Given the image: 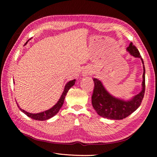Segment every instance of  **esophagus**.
<instances>
[{
    "instance_id": "1",
    "label": "esophagus",
    "mask_w": 157,
    "mask_h": 157,
    "mask_svg": "<svg viewBox=\"0 0 157 157\" xmlns=\"http://www.w3.org/2000/svg\"><path fill=\"white\" fill-rule=\"evenodd\" d=\"M89 73V72H88V71H84V72L83 73V74L84 75H87V74H88Z\"/></svg>"
}]
</instances>
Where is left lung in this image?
Masks as SVG:
<instances>
[{"label":"left lung","instance_id":"left-lung-1","mask_svg":"<svg viewBox=\"0 0 157 157\" xmlns=\"http://www.w3.org/2000/svg\"><path fill=\"white\" fill-rule=\"evenodd\" d=\"M127 51L135 58H140L143 63L144 74L142 90L138 94L130 100L125 101L124 99L113 96L107 91L100 80L95 78L93 79L94 89L92 96V106L99 116L109 119L122 120L129 116L140 106L144 96L145 69L143 59L141 58L140 52L132 42H130L129 46L127 48Z\"/></svg>","mask_w":157,"mask_h":157}]
</instances>
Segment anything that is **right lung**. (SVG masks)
<instances>
[{
    "mask_svg": "<svg viewBox=\"0 0 157 157\" xmlns=\"http://www.w3.org/2000/svg\"><path fill=\"white\" fill-rule=\"evenodd\" d=\"M28 41H29V40H28ZM27 42H26L25 44L27 43ZM75 79L70 80V81H69L67 84H66V85L65 86V88H64L63 92L62 94H61V97L59 99V101L57 102V103L54 107H52V108H50V109H48V110H47V111L41 112V113H28V112L25 111V110H23V109H21L20 107V106L18 105V103L16 102L17 105L19 108H20V109L23 113H24L27 117H29L33 118V119L37 120V121L48 120V119H49V118L53 117L54 115H56V114L59 112V109H61V107H62L63 104L66 94H67V93L68 92L69 90L75 84Z\"/></svg>",
    "mask_w": 157,
    "mask_h": 157,
    "instance_id": "add662e5",
    "label": "right lung"
}]
</instances>
